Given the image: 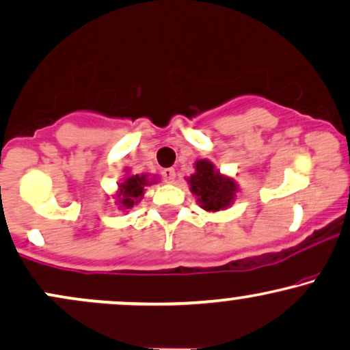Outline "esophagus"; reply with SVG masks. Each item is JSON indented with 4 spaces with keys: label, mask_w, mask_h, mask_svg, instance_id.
Masks as SVG:
<instances>
[{
    "label": "esophagus",
    "mask_w": 350,
    "mask_h": 350,
    "mask_svg": "<svg viewBox=\"0 0 350 350\" xmlns=\"http://www.w3.org/2000/svg\"><path fill=\"white\" fill-rule=\"evenodd\" d=\"M163 179L166 180V183H174L176 179V171L172 170V167H166V170H163Z\"/></svg>",
    "instance_id": "esophagus-1"
}]
</instances>
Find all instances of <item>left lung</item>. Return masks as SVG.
<instances>
[{
	"label": "left lung",
	"instance_id": "left-lung-1",
	"mask_svg": "<svg viewBox=\"0 0 350 350\" xmlns=\"http://www.w3.org/2000/svg\"><path fill=\"white\" fill-rule=\"evenodd\" d=\"M194 167L196 172L187 178V183L204 211L219 212L234 202L235 192L239 191L234 179L220 174V171L215 170L214 163L208 159H199Z\"/></svg>",
	"mask_w": 350,
	"mask_h": 350
}]
</instances>
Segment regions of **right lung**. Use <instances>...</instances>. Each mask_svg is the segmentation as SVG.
<instances>
[{
    "label": "right lung",
    "mask_w": 350,
    "mask_h": 350,
    "mask_svg": "<svg viewBox=\"0 0 350 350\" xmlns=\"http://www.w3.org/2000/svg\"><path fill=\"white\" fill-rule=\"evenodd\" d=\"M154 183L156 178L150 179V174H128L118 184V191L115 194L116 204L120 206L118 208L126 211V208H131L135 204H138L144 196V187Z\"/></svg>",
    "instance_id": "1"
}]
</instances>
